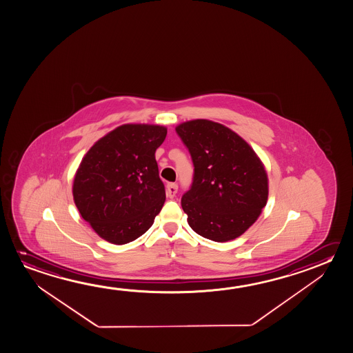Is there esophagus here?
Returning <instances> with one entry per match:
<instances>
[{
	"instance_id": "34e87169",
	"label": "esophagus",
	"mask_w": 353,
	"mask_h": 353,
	"mask_svg": "<svg viewBox=\"0 0 353 353\" xmlns=\"http://www.w3.org/2000/svg\"><path fill=\"white\" fill-rule=\"evenodd\" d=\"M176 191H178V185L174 184V183L167 185V196L169 199H173L175 194H176Z\"/></svg>"
}]
</instances>
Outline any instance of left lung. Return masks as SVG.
<instances>
[{"label":"left lung","instance_id":"1","mask_svg":"<svg viewBox=\"0 0 353 353\" xmlns=\"http://www.w3.org/2000/svg\"><path fill=\"white\" fill-rule=\"evenodd\" d=\"M190 152L194 180L181 199L188 223L210 241H233L255 223L269 196V179L250 145L206 119L175 128Z\"/></svg>","mask_w":353,"mask_h":353}]
</instances>
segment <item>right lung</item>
I'll return each mask as SVG.
<instances>
[{
  "mask_svg": "<svg viewBox=\"0 0 353 353\" xmlns=\"http://www.w3.org/2000/svg\"><path fill=\"white\" fill-rule=\"evenodd\" d=\"M167 128L125 123L84 154L73 179V201L104 241L123 245L151 228L165 201L156 150Z\"/></svg>",
  "mask_w": 353,
  "mask_h": 353,
  "instance_id": "add662e5",
  "label": "right lung"
}]
</instances>
